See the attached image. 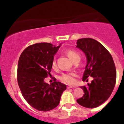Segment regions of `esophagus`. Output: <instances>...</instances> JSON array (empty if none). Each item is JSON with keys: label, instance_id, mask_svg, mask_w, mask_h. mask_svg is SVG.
<instances>
[{"label": "esophagus", "instance_id": "34e87169", "mask_svg": "<svg viewBox=\"0 0 124 124\" xmlns=\"http://www.w3.org/2000/svg\"><path fill=\"white\" fill-rule=\"evenodd\" d=\"M73 87H75L74 86H67V89H71V88H73Z\"/></svg>", "mask_w": 124, "mask_h": 124}]
</instances>
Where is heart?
Masks as SVG:
<instances>
[{
	"label": "heart",
	"mask_w": 124,
	"mask_h": 124,
	"mask_svg": "<svg viewBox=\"0 0 124 124\" xmlns=\"http://www.w3.org/2000/svg\"><path fill=\"white\" fill-rule=\"evenodd\" d=\"M67 56L73 62L77 59H80L79 54L76 52L75 51L71 50H68L66 52ZM52 68H55L56 67V61L55 59H53L52 62ZM76 76V74L75 72H67V73H63L61 75L60 77V80L62 82H64V83H67V84L72 85L75 83V77Z\"/></svg>",
	"instance_id": "1"
}]
</instances>
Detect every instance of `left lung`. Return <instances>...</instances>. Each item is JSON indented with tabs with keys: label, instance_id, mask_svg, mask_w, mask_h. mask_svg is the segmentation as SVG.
<instances>
[{
	"label": "left lung",
	"instance_id": "left-lung-1",
	"mask_svg": "<svg viewBox=\"0 0 124 124\" xmlns=\"http://www.w3.org/2000/svg\"><path fill=\"white\" fill-rule=\"evenodd\" d=\"M76 47L85 54L86 65L83 81L89 77H93L91 83L82 86L83 97L77 102L86 108H95L110 97L116 83V71L112 56L99 42L92 38L77 40Z\"/></svg>",
	"mask_w": 124,
	"mask_h": 124
}]
</instances>
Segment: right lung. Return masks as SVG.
<instances>
[{"instance_id":"1","label":"right lung","mask_w":124,"mask_h":124,"mask_svg":"<svg viewBox=\"0 0 124 124\" xmlns=\"http://www.w3.org/2000/svg\"><path fill=\"white\" fill-rule=\"evenodd\" d=\"M41 42L29 46L22 52L17 69V81L24 98L39 111L47 112L57 107L66 85L54 82L49 85L45 78L51 75L52 62L60 48Z\"/></svg>"}]
</instances>
